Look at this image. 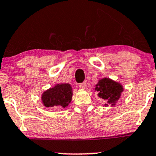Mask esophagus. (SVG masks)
<instances>
[{
	"mask_svg": "<svg viewBox=\"0 0 156 156\" xmlns=\"http://www.w3.org/2000/svg\"><path fill=\"white\" fill-rule=\"evenodd\" d=\"M86 87H87V83L85 82V81H84V82L81 83V84H79V87L81 89H85Z\"/></svg>",
	"mask_w": 156,
	"mask_h": 156,
	"instance_id": "obj_1",
	"label": "esophagus"
}]
</instances>
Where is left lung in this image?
<instances>
[{"label":"left lung","mask_w":156,"mask_h":156,"mask_svg":"<svg viewBox=\"0 0 156 156\" xmlns=\"http://www.w3.org/2000/svg\"><path fill=\"white\" fill-rule=\"evenodd\" d=\"M95 90L98 92L99 98L105 100L107 104L114 106L120 98L123 87L120 83L116 82L108 78H104L98 81L96 84ZM107 104H105V106L108 105Z\"/></svg>","instance_id":"8db88e82"}]
</instances>
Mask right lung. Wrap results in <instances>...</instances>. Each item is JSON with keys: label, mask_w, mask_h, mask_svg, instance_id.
<instances>
[{"label": "right lung", "mask_w": 156, "mask_h": 156, "mask_svg": "<svg viewBox=\"0 0 156 156\" xmlns=\"http://www.w3.org/2000/svg\"><path fill=\"white\" fill-rule=\"evenodd\" d=\"M72 88L69 84H58L42 95V102L46 107L65 108L72 101Z\"/></svg>", "instance_id": "obj_1"}]
</instances>
